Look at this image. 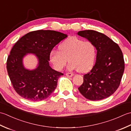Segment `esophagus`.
<instances>
[{
	"label": "esophagus",
	"instance_id": "34e87169",
	"mask_svg": "<svg viewBox=\"0 0 131 131\" xmlns=\"http://www.w3.org/2000/svg\"><path fill=\"white\" fill-rule=\"evenodd\" d=\"M66 75L68 77H72L74 75V74L73 73H68L66 74Z\"/></svg>",
	"mask_w": 131,
	"mask_h": 131
}]
</instances>
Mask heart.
I'll return each instance as SVG.
<instances>
[{
	"instance_id": "1",
	"label": "heart",
	"mask_w": 131,
	"mask_h": 131,
	"mask_svg": "<svg viewBox=\"0 0 131 131\" xmlns=\"http://www.w3.org/2000/svg\"><path fill=\"white\" fill-rule=\"evenodd\" d=\"M96 56V50L92 43L71 37L60 44L58 51H52L49 58L57 70H62L69 59V69L84 73L92 68Z\"/></svg>"
}]
</instances>
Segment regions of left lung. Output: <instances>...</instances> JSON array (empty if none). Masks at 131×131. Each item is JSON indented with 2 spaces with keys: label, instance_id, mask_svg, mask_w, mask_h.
I'll return each instance as SVG.
<instances>
[{
  "label": "left lung",
  "instance_id": "1",
  "mask_svg": "<svg viewBox=\"0 0 131 131\" xmlns=\"http://www.w3.org/2000/svg\"><path fill=\"white\" fill-rule=\"evenodd\" d=\"M77 34L92 43L97 50L96 63L83 76V83L78 88L80 93L91 101L107 98L117 90L124 73L120 47L106 35L94 30L80 31Z\"/></svg>",
  "mask_w": 131,
  "mask_h": 131
}]
</instances>
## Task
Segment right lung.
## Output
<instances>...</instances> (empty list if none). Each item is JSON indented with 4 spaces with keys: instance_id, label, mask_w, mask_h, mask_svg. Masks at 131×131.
I'll use <instances>...</instances> for the list:
<instances>
[{
    "instance_id": "right-lung-1",
    "label": "right lung",
    "mask_w": 131,
    "mask_h": 131,
    "mask_svg": "<svg viewBox=\"0 0 131 131\" xmlns=\"http://www.w3.org/2000/svg\"><path fill=\"white\" fill-rule=\"evenodd\" d=\"M68 35L54 30H37L27 33L13 46L8 57L7 69L16 92L31 101L48 97L57 85L63 74L49 66V56L53 47ZM29 53L38 58L37 67L33 70L24 68L23 57Z\"/></svg>"
}]
</instances>
